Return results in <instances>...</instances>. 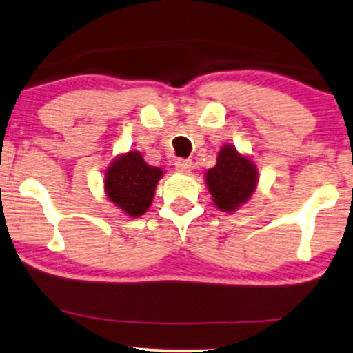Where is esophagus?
<instances>
[{
  "label": "esophagus",
  "mask_w": 353,
  "mask_h": 353,
  "mask_svg": "<svg viewBox=\"0 0 353 353\" xmlns=\"http://www.w3.org/2000/svg\"><path fill=\"white\" fill-rule=\"evenodd\" d=\"M175 167H176L178 172L186 173V172H190L191 168H193V162H191L190 159H178L175 162Z\"/></svg>",
  "instance_id": "34e87169"
}]
</instances>
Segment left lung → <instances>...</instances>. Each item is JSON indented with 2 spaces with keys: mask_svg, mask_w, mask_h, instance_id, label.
I'll use <instances>...</instances> for the list:
<instances>
[{
  "mask_svg": "<svg viewBox=\"0 0 353 353\" xmlns=\"http://www.w3.org/2000/svg\"><path fill=\"white\" fill-rule=\"evenodd\" d=\"M259 172L250 159L239 154L232 145H224L217 163L208 170L206 185L212 201L225 212L236 211L254 193Z\"/></svg>",
  "mask_w": 353,
  "mask_h": 353,
  "instance_id": "8db88e82",
  "label": "left lung"
}]
</instances>
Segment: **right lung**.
<instances>
[{
	"label": "right lung",
	"instance_id": "add662e5",
	"mask_svg": "<svg viewBox=\"0 0 353 353\" xmlns=\"http://www.w3.org/2000/svg\"><path fill=\"white\" fill-rule=\"evenodd\" d=\"M162 168L143 162L142 155L130 150L121 155L106 170V194L125 214L137 217L149 210Z\"/></svg>",
	"mask_w": 353,
	"mask_h": 353
}]
</instances>
